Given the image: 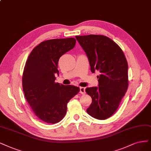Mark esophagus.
<instances>
[{
	"instance_id": "34e87169",
	"label": "esophagus",
	"mask_w": 151,
	"mask_h": 151,
	"mask_svg": "<svg viewBox=\"0 0 151 151\" xmlns=\"http://www.w3.org/2000/svg\"><path fill=\"white\" fill-rule=\"evenodd\" d=\"M80 93L81 94H85L86 93V92H85V88H84V87H80Z\"/></svg>"
}]
</instances>
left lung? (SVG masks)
<instances>
[{
    "mask_svg": "<svg viewBox=\"0 0 151 151\" xmlns=\"http://www.w3.org/2000/svg\"><path fill=\"white\" fill-rule=\"evenodd\" d=\"M85 52L91 71H99L98 87L86 89L92 98L86 111L93 118L104 120L119 107L128 87V65L121 48L108 37L99 35L76 36Z\"/></svg>",
    "mask_w": 151,
    "mask_h": 151,
    "instance_id": "1",
    "label": "left lung"
}]
</instances>
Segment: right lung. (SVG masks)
Segmentation results:
<instances>
[{
    "label": "right lung",
    "instance_id": "1",
    "mask_svg": "<svg viewBox=\"0 0 151 151\" xmlns=\"http://www.w3.org/2000/svg\"><path fill=\"white\" fill-rule=\"evenodd\" d=\"M74 38L41 42L29 56L22 76V87L28 103L37 117L48 124L62 119L67 103L79 93V87L55 83L60 58L75 46Z\"/></svg>",
    "mask_w": 151,
    "mask_h": 151
}]
</instances>
